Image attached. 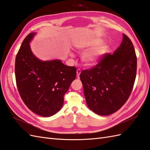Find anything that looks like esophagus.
<instances>
[{
	"label": "esophagus",
	"instance_id": "obj_1",
	"mask_svg": "<svg viewBox=\"0 0 150 150\" xmlns=\"http://www.w3.org/2000/svg\"><path fill=\"white\" fill-rule=\"evenodd\" d=\"M81 70L80 69H77V70H76V75H77L78 76H79L80 74H81Z\"/></svg>",
	"mask_w": 150,
	"mask_h": 150
}]
</instances>
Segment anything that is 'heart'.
Segmentation results:
<instances>
[{"instance_id": "1", "label": "heart", "mask_w": 150, "mask_h": 150, "mask_svg": "<svg viewBox=\"0 0 150 150\" xmlns=\"http://www.w3.org/2000/svg\"><path fill=\"white\" fill-rule=\"evenodd\" d=\"M101 43L102 40L95 38L81 41L75 45L78 50L82 52L86 51L82 57V60L86 65L91 66L95 64L105 54L107 50V45L105 43ZM87 50L88 51H87Z\"/></svg>"}]
</instances>
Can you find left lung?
Returning a JSON list of instances; mask_svg holds the SVG:
<instances>
[{
    "instance_id": "left-lung-1",
    "label": "left lung",
    "mask_w": 150,
    "mask_h": 150,
    "mask_svg": "<svg viewBox=\"0 0 150 150\" xmlns=\"http://www.w3.org/2000/svg\"><path fill=\"white\" fill-rule=\"evenodd\" d=\"M123 36L122 43L113 54H104L96 66L80 75L87 105L100 116L119 110L134 87L137 57L130 38L124 34Z\"/></svg>"
}]
</instances>
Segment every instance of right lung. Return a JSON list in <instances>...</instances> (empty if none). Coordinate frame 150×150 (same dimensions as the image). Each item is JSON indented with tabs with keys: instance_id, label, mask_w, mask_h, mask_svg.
I'll list each match as a JSON object with an SVG mask.
<instances>
[{
	"instance_id": "add662e5",
	"label": "right lung",
	"mask_w": 150,
	"mask_h": 150,
	"mask_svg": "<svg viewBox=\"0 0 150 150\" xmlns=\"http://www.w3.org/2000/svg\"><path fill=\"white\" fill-rule=\"evenodd\" d=\"M35 34H28L16 54V82L26 106L38 115L49 117L63 105L64 96L76 78V69L57 59L43 61L36 57L29 45Z\"/></svg>"
}]
</instances>
